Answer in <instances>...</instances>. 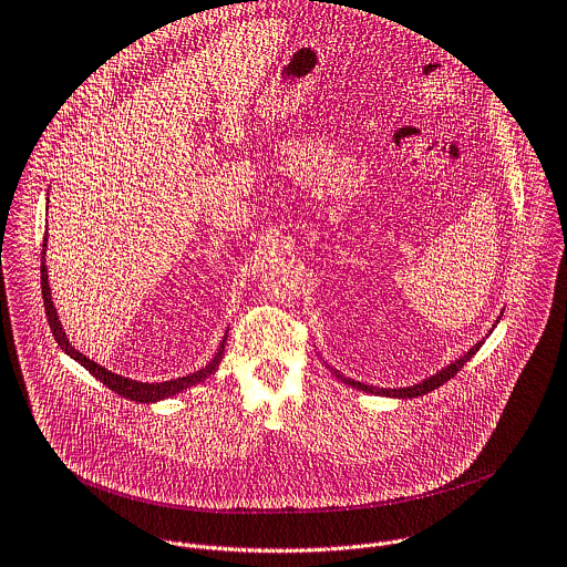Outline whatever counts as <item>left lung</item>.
<instances>
[{"instance_id":"left-lung-1","label":"left lung","mask_w":567,"mask_h":567,"mask_svg":"<svg viewBox=\"0 0 567 567\" xmlns=\"http://www.w3.org/2000/svg\"><path fill=\"white\" fill-rule=\"evenodd\" d=\"M502 316H504V311H502ZM502 316L497 318V322L502 320ZM495 322V324H497ZM493 324V327H495ZM486 340V338H484ZM484 340H480L468 353H464L462 358H457L455 362H451L449 367H444L442 371H437V373H433L431 378H426V380H422V382H417V384H413V386H400V389H380V386H371V384H362V382H358V380H351V378H344L338 369H333V367H329L331 371H333V375L338 378V380H342L344 384H349V386H353V389H358V391H364V393H371V395H382V398H395V400H409V398H420V395H426V393H431V391H435V389H440L444 382H449L451 378H455L457 375V371L482 349V344H484Z\"/></svg>"}]
</instances>
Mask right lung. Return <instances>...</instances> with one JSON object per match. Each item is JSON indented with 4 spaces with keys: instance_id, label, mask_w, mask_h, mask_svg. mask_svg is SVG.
I'll return each instance as SVG.
<instances>
[{
    "instance_id": "obj_1",
    "label": "right lung",
    "mask_w": 567,
    "mask_h": 567,
    "mask_svg": "<svg viewBox=\"0 0 567 567\" xmlns=\"http://www.w3.org/2000/svg\"><path fill=\"white\" fill-rule=\"evenodd\" d=\"M48 236V231H45ZM43 236V249H41V296H43V307H45V316H48V324H50V331L56 340V344L61 347V351L65 355H70L72 360H76L85 371H90L99 382H103L110 391H114L116 395L125 398V400H132V402H141V404H154V402H161L165 398H172L189 386H196L200 384L203 380H207L209 375H214V371L218 369L220 360H223V353H225V340H227V333L225 338L220 340V347L218 351L214 353V358L198 371L189 373V375H183V378H176V380H167V382H138V380H132V378H123V375H116L112 371H107L105 367L96 364L94 360L85 358L83 353H79L63 327H61V320L56 316V309H54V302H52V296H50V285H48V267H45V247H48V238Z\"/></svg>"
}]
</instances>
